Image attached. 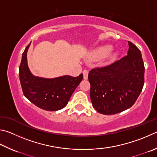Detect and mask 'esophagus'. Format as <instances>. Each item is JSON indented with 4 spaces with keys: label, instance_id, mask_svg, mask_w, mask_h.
<instances>
[{
    "label": "esophagus",
    "instance_id": "34e87169",
    "mask_svg": "<svg viewBox=\"0 0 157 157\" xmlns=\"http://www.w3.org/2000/svg\"><path fill=\"white\" fill-rule=\"evenodd\" d=\"M83 78L85 80H87V78H88V71L85 70L83 71Z\"/></svg>",
    "mask_w": 157,
    "mask_h": 157
}]
</instances>
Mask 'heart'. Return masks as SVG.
Returning a JSON list of instances; mask_svg holds the SVG:
<instances>
[{
  "label": "heart",
  "mask_w": 157,
  "mask_h": 157,
  "mask_svg": "<svg viewBox=\"0 0 157 157\" xmlns=\"http://www.w3.org/2000/svg\"><path fill=\"white\" fill-rule=\"evenodd\" d=\"M112 49V47L110 45H106L101 47V48H98L97 49L93 52L92 54V57L94 58V59H102V58L108 56L109 52H111ZM117 55V52H114L112 54V56H116Z\"/></svg>",
  "instance_id": "heart-1"
}]
</instances>
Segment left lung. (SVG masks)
<instances>
[{"instance_id":"obj_1","label":"left lung","mask_w":157,"mask_h":157,"mask_svg":"<svg viewBox=\"0 0 157 157\" xmlns=\"http://www.w3.org/2000/svg\"><path fill=\"white\" fill-rule=\"evenodd\" d=\"M128 55L111 64L90 71V98L94 108L105 115L131 108L144 85L145 67L141 51L128 41Z\"/></svg>"}]
</instances>
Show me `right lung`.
Segmentation results:
<instances>
[{
    "label": "right lung",
    "mask_w": 157,
    "mask_h": 157,
    "mask_svg": "<svg viewBox=\"0 0 157 157\" xmlns=\"http://www.w3.org/2000/svg\"><path fill=\"white\" fill-rule=\"evenodd\" d=\"M27 46L19 66V78L25 97L35 105L47 111H56L67 105L71 94L83 80V75L63 76L55 78L35 76L29 71L27 61Z\"/></svg>",
    "instance_id": "obj_1"
}]
</instances>
